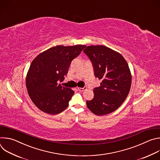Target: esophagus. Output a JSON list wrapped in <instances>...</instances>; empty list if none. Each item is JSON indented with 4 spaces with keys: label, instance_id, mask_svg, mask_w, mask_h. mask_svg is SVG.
I'll use <instances>...</instances> for the list:
<instances>
[{
    "label": "esophagus",
    "instance_id": "esophagus-1",
    "mask_svg": "<svg viewBox=\"0 0 160 160\" xmlns=\"http://www.w3.org/2000/svg\"><path fill=\"white\" fill-rule=\"evenodd\" d=\"M87 89V87H83V88H82V87H78V90L80 91V92H83V90H86Z\"/></svg>",
    "mask_w": 160,
    "mask_h": 160
}]
</instances>
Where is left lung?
<instances>
[{
    "mask_svg": "<svg viewBox=\"0 0 160 160\" xmlns=\"http://www.w3.org/2000/svg\"><path fill=\"white\" fill-rule=\"evenodd\" d=\"M83 52L92 62L95 77L102 80L87 106L96 115H108L117 109L129 93L132 75L128 63L120 53L104 45H90Z\"/></svg>",
    "mask_w": 160,
    "mask_h": 160,
    "instance_id": "1",
    "label": "left lung"
}]
</instances>
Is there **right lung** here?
Instances as JSON below:
<instances>
[{
	"instance_id": "obj_1",
	"label": "right lung",
	"mask_w": 160,
	"mask_h": 160,
	"mask_svg": "<svg viewBox=\"0 0 160 160\" xmlns=\"http://www.w3.org/2000/svg\"><path fill=\"white\" fill-rule=\"evenodd\" d=\"M85 47L57 45L33 59L27 75L26 85L30 99L40 110L57 115L67 108L75 92L62 87L58 82L64 80L72 60Z\"/></svg>"
}]
</instances>
